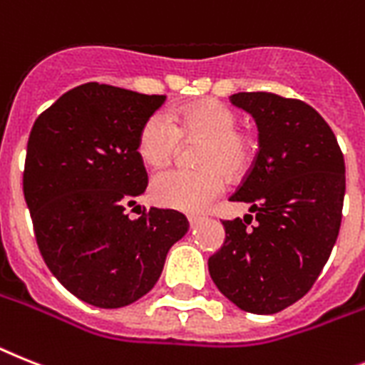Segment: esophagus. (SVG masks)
Listing matches in <instances>:
<instances>
[{"mask_svg": "<svg viewBox=\"0 0 365 365\" xmlns=\"http://www.w3.org/2000/svg\"><path fill=\"white\" fill-rule=\"evenodd\" d=\"M187 219H189V225H191V228H192V226L200 225L202 220H204V217H200V215H189Z\"/></svg>", "mask_w": 365, "mask_h": 365, "instance_id": "obj_1", "label": "esophagus"}]
</instances>
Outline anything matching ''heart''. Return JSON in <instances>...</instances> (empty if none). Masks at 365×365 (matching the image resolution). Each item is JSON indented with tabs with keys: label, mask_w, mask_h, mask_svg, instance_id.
I'll use <instances>...</instances> for the list:
<instances>
[{
	"label": "heart",
	"mask_w": 365,
	"mask_h": 365,
	"mask_svg": "<svg viewBox=\"0 0 365 365\" xmlns=\"http://www.w3.org/2000/svg\"><path fill=\"white\" fill-rule=\"evenodd\" d=\"M240 116L219 100H200L170 116L150 115L137 133V154L150 168H161L180 143L200 139L195 161L198 168H173L154 176L150 195L155 204L183 213H200L226 187V176L249 173L258 143L249 130L237 128Z\"/></svg>",
	"instance_id": "heart-1"
}]
</instances>
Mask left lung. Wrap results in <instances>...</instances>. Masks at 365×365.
I'll list each match as a JSON object with an SVG mask.
<instances>
[{
  "label": "left lung",
  "mask_w": 365,
  "mask_h": 365,
  "mask_svg": "<svg viewBox=\"0 0 365 365\" xmlns=\"http://www.w3.org/2000/svg\"><path fill=\"white\" fill-rule=\"evenodd\" d=\"M252 115L259 150L230 197L252 215L225 220L226 240L207 259L211 280L237 308L277 314L310 292L338 240L345 161L330 125L314 107L272 93H237Z\"/></svg>",
  "instance_id": "obj_1"
}]
</instances>
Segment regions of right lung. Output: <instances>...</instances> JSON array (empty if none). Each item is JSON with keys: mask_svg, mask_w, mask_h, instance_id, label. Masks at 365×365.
<instances>
[{"mask_svg": "<svg viewBox=\"0 0 365 365\" xmlns=\"http://www.w3.org/2000/svg\"><path fill=\"white\" fill-rule=\"evenodd\" d=\"M163 103L159 94L85 83L33 124L24 197L36 245L53 277L87 304L139 301L161 277L170 247L187 234L178 211L125 215L148 185L137 133Z\"/></svg>", "mask_w": 365, "mask_h": 365, "instance_id": "obj_1", "label": "right lung"}]
</instances>
